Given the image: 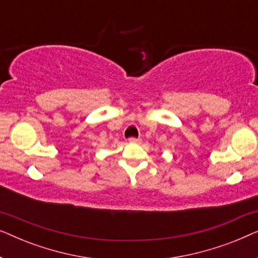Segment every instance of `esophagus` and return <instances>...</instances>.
Listing matches in <instances>:
<instances>
[{
  "instance_id": "34e87169",
  "label": "esophagus",
  "mask_w": 258,
  "mask_h": 258,
  "mask_svg": "<svg viewBox=\"0 0 258 258\" xmlns=\"http://www.w3.org/2000/svg\"><path fill=\"white\" fill-rule=\"evenodd\" d=\"M128 141H129L130 143H139L140 141H141V139H136V137H130Z\"/></svg>"
}]
</instances>
